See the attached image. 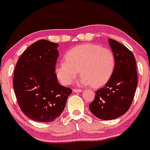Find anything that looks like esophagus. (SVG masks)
Listing matches in <instances>:
<instances>
[{"label":"esophagus","instance_id":"obj_1","mask_svg":"<svg viewBox=\"0 0 150 150\" xmlns=\"http://www.w3.org/2000/svg\"><path fill=\"white\" fill-rule=\"evenodd\" d=\"M82 91L81 89H80V88H74L73 89V91L74 92H81V91Z\"/></svg>","mask_w":150,"mask_h":150}]
</instances>
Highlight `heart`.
Masks as SVG:
<instances>
[{"label": "heart", "instance_id": "b5f03b06", "mask_svg": "<svg viewBox=\"0 0 150 150\" xmlns=\"http://www.w3.org/2000/svg\"><path fill=\"white\" fill-rule=\"evenodd\" d=\"M65 62L56 66V74L64 85L72 83L79 74L82 84L91 83L94 87L103 86L109 81L115 67L113 51L93 43L79 45L66 53Z\"/></svg>", "mask_w": 150, "mask_h": 150}]
</instances>
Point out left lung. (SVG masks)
Segmentation results:
<instances>
[{
	"mask_svg": "<svg viewBox=\"0 0 150 150\" xmlns=\"http://www.w3.org/2000/svg\"><path fill=\"white\" fill-rule=\"evenodd\" d=\"M115 56L113 74L104 87L96 91L89 104L91 113L97 118L110 120L125 114L131 107L137 86V64L134 54L125 45L109 38Z\"/></svg>",
	"mask_w": 150,
	"mask_h": 150,
	"instance_id": "8db88e82",
	"label": "left lung"
}]
</instances>
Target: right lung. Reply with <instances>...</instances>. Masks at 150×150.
<instances>
[{
	"mask_svg": "<svg viewBox=\"0 0 150 150\" xmlns=\"http://www.w3.org/2000/svg\"><path fill=\"white\" fill-rule=\"evenodd\" d=\"M57 46L46 40L36 41L21 56L14 70L13 83L19 107L36 122L55 120L72 92L71 88L58 82Z\"/></svg>",
	"mask_w": 150,
	"mask_h": 150,
	"instance_id": "obj_1",
	"label": "right lung"
}]
</instances>
